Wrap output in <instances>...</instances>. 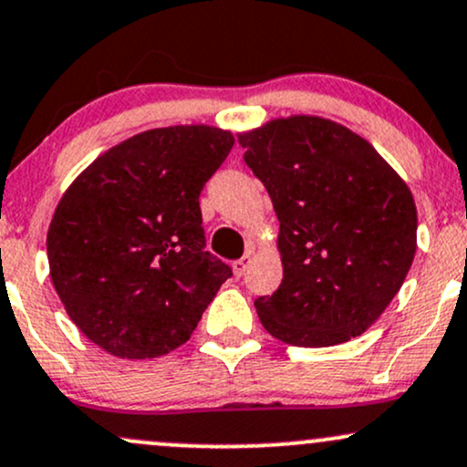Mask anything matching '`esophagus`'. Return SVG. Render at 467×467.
Wrapping results in <instances>:
<instances>
[{
  "instance_id": "1",
  "label": "esophagus",
  "mask_w": 467,
  "mask_h": 467,
  "mask_svg": "<svg viewBox=\"0 0 467 467\" xmlns=\"http://www.w3.org/2000/svg\"><path fill=\"white\" fill-rule=\"evenodd\" d=\"M250 264H252V254H244V256H241V259H237V261H234V264H233L234 275H237V276H244L245 272H248Z\"/></svg>"
}]
</instances>
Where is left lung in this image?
Instances as JSON below:
<instances>
[{
    "label": "left lung",
    "instance_id": "8db88e82",
    "mask_svg": "<svg viewBox=\"0 0 467 467\" xmlns=\"http://www.w3.org/2000/svg\"><path fill=\"white\" fill-rule=\"evenodd\" d=\"M239 142L281 222L283 281L254 301L261 325L294 347L364 334L415 259L409 186L364 138L325 118H281Z\"/></svg>",
    "mask_w": 467,
    "mask_h": 467
}]
</instances>
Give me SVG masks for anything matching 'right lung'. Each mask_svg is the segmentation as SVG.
<instances>
[{"mask_svg":"<svg viewBox=\"0 0 467 467\" xmlns=\"http://www.w3.org/2000/svg\"><path fill=\"white\" fill-rule=\"evenodd\" d=\"M217 127L138 133L96 158L47 230L55 289L74 325L118 358L189 340L233 267L206 250L200 195L233 149Z\"/></svg>","mask_w":467,"mask_h":467,"instance_id":"right-lung-1","label":"right lung"}]
</instances>
